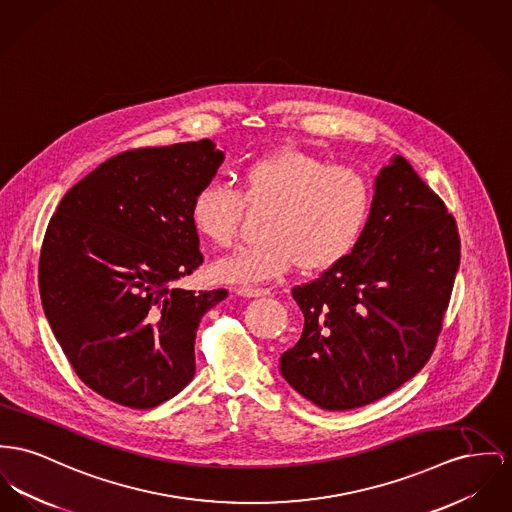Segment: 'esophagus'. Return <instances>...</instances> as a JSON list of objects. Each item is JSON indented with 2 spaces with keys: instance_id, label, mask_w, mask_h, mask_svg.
<instances>
[{
  "instance_id": "obj_1",
  "label": "esophagus",
  "mask_w": 512,
  "mask_h": 512,
  "mask_svg": "<svg viewBox=\"0 0 512 512\" xmlns=\"http://www.w3.org/2000/svg\"><path fill=\"white\" fill-rule=\"evenodd\" d=\"M235 293L239 297H246V299H256V297H268L270 295L268 289H258V287H237Z\"/></svg>"
}]
</instances>
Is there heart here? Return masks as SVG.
<instances>
[{
  "mask_svg": "<svg viewBox=\"0 0 512 512\" xmlns=\"http://www.w3.org/2000/svg\"><path fill=\"white\" fill-rule=\"evenodd\" d=\"M244 204L268 211L262 229L268 240L217 260L211 272L223 283H262L295 266L305 273L332 270L361 239L373 192L351 167L279 149L240 171L239 194L202 188L190 205V223L202 239L225 248L237 237Z\"/></svg>",
  "mask_w": 512,
  "mask_h": 512,
  "instance_id": "heart-1",
  "label": "heart"
}]
</instances>
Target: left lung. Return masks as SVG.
<instances>
[{
  "label": "left lung",
  "instance_id": "1",
  "mask_svg": "<svg viewBox=\"0 0 512 512\" xmlns=\"http://www.w3.org/2000/svg\"><path fill=\"white\" fill-rule=\"evenodd\" d=\"M458 266L454 217L408 161L392 155L351 254L293 289L305 328L281 355L279 373L328 411L388 396L429 361Z\"/></svg>",
  "mask_w": 512,
  "mask_h": 512
}]
</instances>
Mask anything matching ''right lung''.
Wrapping results in <instances>:
<instances>
[{"label": "right lung", "mask_w": 512, "mask_h": 512, "mask_svg": "<svg viewBox=\"0 0 512 512\" xmlns=\"http://www.w3.org/2000/svg\"><path fill=\"white\" fill-rule=\"evenodd\" d=\"M225 153L211 139L120 153L62 198L40 250L44 314L79 378L128 408H155L196 373L200 320L225 289L184 291L204 256L194 196Z\"/></svg>", "instance_id": "1"}]
</instances>
